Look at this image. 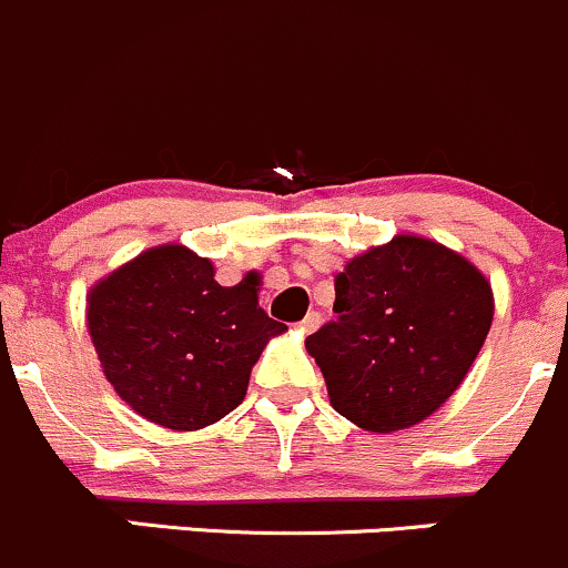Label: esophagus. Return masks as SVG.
I'll list each match as a JSON object with an SVG mask.
<instances>
[{
    "instance_id": "obj_1",
    "label": "esophagus",
    "mask_w": 568,
    "mask_h": 568,
    "mask_svg": "<svg viewBox=\"0 0 568 568\" xmlns=\"http://www.w3.org/2000/svg\"><path fill=\"white\" fill-rule=\"evenodd\" d=\"M320 323H323V317H320V314H317V312H308V314H306V317H303V320H301V323H297V327H301V331H303V333H312V331H317V327H320Z\"/></svg>"
}]
</instances>
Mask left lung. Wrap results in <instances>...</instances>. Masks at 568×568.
I'll return each mask as SVG.
<instances>
[{
    "label": "left lung",
    "instance_id": "1",
    "mask_svg": "<svg viewBox=\"0 0 568 568\" xmlns=\"http://www.w3.org/2000/svg\"><path fill=\"white\" fill-rule=\"evenodd\" d=\"M333 312L306 338L308 355L333 410L385 435L459 388L493 325V290L454 251L399 235L338 273Z\"/></svg>",
    "mask_w": 568,
    "mask_h": 568
}]
</instances>
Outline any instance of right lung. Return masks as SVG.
Masks as SVG:
<instances>
[{"mask_svg":"<svg viewBox=\"0 0 568 568\" xmlns=\"http://www.w3.org/2000/svg\"><path fill=\"white\" fill-rule=\"evenodd\" d=\"M213 276L210 260L161 245L90 292L87 325L106 379L166 429H202L235 410L267 338L286 327L248 278L221 286Z\"/></svg>","mask_w":568,"mask_h":568,"instance_id":"obj_1","label":"right lung"}]
</instances>
